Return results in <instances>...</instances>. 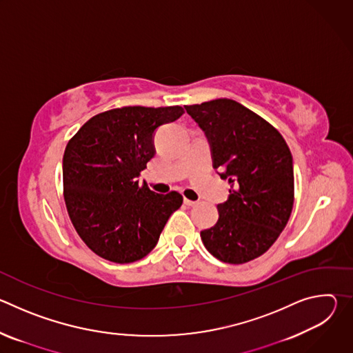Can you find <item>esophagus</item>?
<instances>
[{"label": "esophagus", "instance_id": "1", "mask_svg": "<svg viewBox=\"0 0 353 353\" xmlns=\"http://www.w3.org/2000/svg\"><path fill=\"white\" fill-rule=\"evenodd\" d=\"M184 204H185L187 207H195L198 203H196V201H191V199H188V198H184Z\"/></svg>", "mask_w": 353, "mask_h": 353}]
</instances>
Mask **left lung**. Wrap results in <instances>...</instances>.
<instances>
[{"instance_id": "1", "label": "left lung", "mask_w": 353, "mask_h": 353, "mask_svg": "<svg viewBox=\"0 0 353 353\" xmlns=\"http://www.w3.org/2000/svg\"><path fill=\"white\" fill-rule=\"evenodd\" d=\"M210 139L215 169L230 184L219 219L201 232L205 248L228 264L264 254L285 229L294 199L292 154L279 131L232 99L184 106Z\"/></svg>"}]
</instances>
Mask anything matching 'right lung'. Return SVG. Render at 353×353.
Here are the masks:
<instances>
[{"label":"right lung","instance_id":"right-lung-1","mask_svg":"<svg viewBox=\"0 0 353 353\" xmlns=\"http://www.w3.org/2000/svg\"><path fill=\"white\" fill-rule=\"evenodd\" d=\"M183 113L181 106L112 109L89 119L68 141L63 158L67 211L99 257L119 264L143 259L181 207L180 192H154L137 177L155 155V130Z\"/></svg>","mask_w":353,"mask_h":353}]
</instances>
